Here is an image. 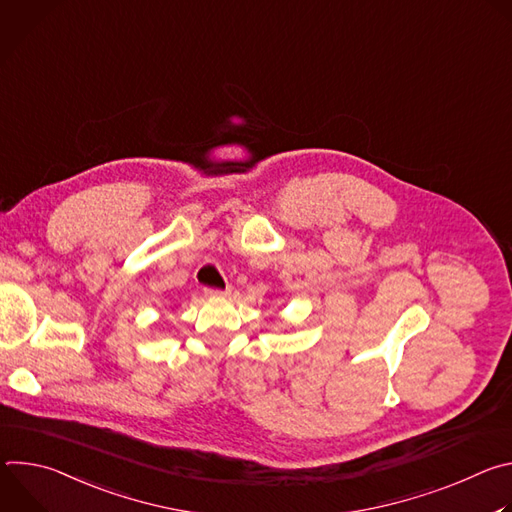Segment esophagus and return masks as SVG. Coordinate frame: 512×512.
<instances>
[{"mask_svg": "<svg viewBox=\"0 0 512 512\" xmlns=\"http://www.w3.org/2000/svg\"><path fill=\"white\" fill-rule=\"evenodd\" d=\"M206 296H212V298H221V296H229L231 294V287H225V289H216V287H206Z\"/></svg>", "mask_w": 512, "mask_h": 512, "instance_id": "34e87169", "label": "esophagus"}]
</instances>
